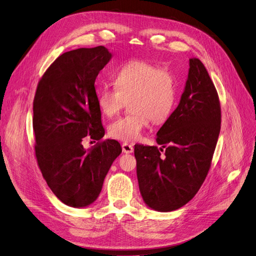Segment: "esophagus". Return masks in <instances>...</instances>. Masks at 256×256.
<instances>
[{
	"label": "esophagus",
	"mask_w": 256,
	"mask_h": 256,
	"mask_svg": "<svg viewBox=\"0 0 256 256\" xmlns=\"http://www.w3.org/2000/svg\"><path fill=\"white\" fill-rule=\"evenodd\" d=\"M122 152H124V153H132V152H134V146L128 144V142H124V144L122 145Z\"/></svg>",
	"instance_id": "esophagus-1"
}]
</instances>
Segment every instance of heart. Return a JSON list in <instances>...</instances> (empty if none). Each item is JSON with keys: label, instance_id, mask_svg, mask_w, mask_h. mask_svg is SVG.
I'll use <instances>...</instances> for the list:
<instances>
[{"label": "heart", "instance_id": "b5f03b06", "mask_svg": "<svg viewBox=\"0 0 256 256\" xmlns=\"http://www.w3.org/2000/svg\"><path fill=\"white\" fill-rule=\"evenodd\" d=\"M116 86L102 87L96 103L104 116H116L127 100L134 114L112 122L108 134L112 138L131 142L140 138L150 118L166 120L176 100V78L171 70L146 60H131L116 71Z\"/></svg>", "mask_w": 256, "mask_h": 256}]
</instances>
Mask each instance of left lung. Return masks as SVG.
<instances>
[{
  "label": "left lung",
  "mask_w": 256,
  "mask_h": 256,
  "mask_svg": "<svg viewBox=\"0 0 256 256\" xmlns=\"http://www.w3.org/2000/svg\"><path fill=\"white\" fill-rule=\"evenodd\" d=\"M220 131L216 89L200 60L189 58L178 106L156 134L162 147L134 146L138 187L149 208L174 211L194 198L208 174Z\"/></svg>",
  "instance_id": "1"
}]
</instances>
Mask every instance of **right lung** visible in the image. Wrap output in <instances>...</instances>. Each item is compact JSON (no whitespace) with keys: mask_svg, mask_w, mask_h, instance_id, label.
I'll return each instance as SVG.
<instances>
[{"mask_svg":"<svg viewBox=\"0 0 256 256\" xmlns=\"http://www.w3.org/2000/svg\"><path fill=\"white\" fill-rule=\"evenodd\" d=\"M112 54L104 46L60 56L40 80L34 100L36 156L47 185L65 205L84 208L98 198L122 147L105 134L96 78ZM87 138L100 140L85 150Z\"/></svg>","mask_w":256,"mask_h":256,"instance_id":"right-lung-1","label":"right lung"}]
</instances>
